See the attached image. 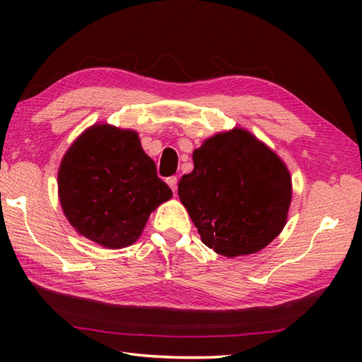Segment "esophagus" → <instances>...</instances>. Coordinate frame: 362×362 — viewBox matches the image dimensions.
<instances>
[{
	"instance_id": "obj_1",
	"label": "esophagus",
	"mask_w": 362,
	"mask_h": 362,
	"mask_svg": "<svg viewBox=\"0 0 362 362\" xmlns=\"http://www.w3.org/2000/svg\"><path fill=\"white\" fill-rule=\"evenodd\" d=\"M168 185L170 187V189H173L174 193L177 192V177H175V175L169 177V179H168Z\"/></svg>"
}]
</instances>
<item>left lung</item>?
<instances>
[{
  "instance_id": "obj_1",
  "label": "left lung",
  "mask_w": 362,
  "mask_h": 362,
  "mask_svg": "<svg viewBox=\"0 0 362 362\" xmlns=\"http://www.w3.org/2000/svg\"><path fill=\"white\" fill-rule=\"evenodd\" d=\"M179 198L207 247L225 257L255 254L284 228L292 180L276 153L235 127L193 151Z\"/></svg>"
}]
</instances>
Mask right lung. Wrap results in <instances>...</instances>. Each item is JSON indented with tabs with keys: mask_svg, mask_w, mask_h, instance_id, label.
Returning <instances> with one entry per match:
<instances>
[{
	"mask_svg": "<svg viewBox=\"0 0 362 362\" xmlns=\"http://www.w3.org/2000/svg\"><path fill=\"white\" fill-rule=\"evenodd\" d=\"M173 192L136 131L94 124L66 150L59 168V199L73 228L108 249L139 240L146 220Z\"/></svg>",
	"mask_w": 362,
	"mask_h": 362,
	"instance_id": "obj_1",
	"label": "right lung"
}]
</instances>
